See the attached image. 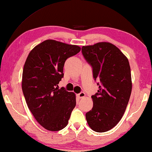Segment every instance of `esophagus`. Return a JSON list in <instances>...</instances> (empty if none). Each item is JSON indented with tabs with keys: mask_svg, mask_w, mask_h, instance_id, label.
Wrapping results in <instances>:
<instances>
[{
	"mask_svg": "<svg viewBox=\"0 0 152 152\" xmlns=\"http://www.w3.org/2000/svg\"><path fill=\"white\" fill-rule=\"evenodd\" d=\"M77 96L79 98H84L85 96V92H80L79 94H77Z\"/></svg>",
	"mask_w": 152,
	"mask_h": 152,
	"instance_id": "34e87169",
	"label": "esophagus"
}]
</instances>
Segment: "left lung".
<instances>
[{"label": "left lung", "mask_w": 152, "mask_h": 152, "mask_svg": "<svg viewBox=\"0 0 152 152\" xmlns=\"http://www.w3.org/2000/svg\"><path fill=\"white\" fill-rule=\"evenodd\" d=\"M82 54L99 80L98 92L92 95V110L86 113L94 131L104 132L113 128L122 118L132 91L131 67L127 58L110 42L83 46Z\"/></svg>", "instance_id": "1"}]
</instances>
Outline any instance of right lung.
<instances>
[{"label": "right lung", "mask_w": 152, "mask_h": 152, "mask_svg": "<svg viewBox=\"0 0 152 152\" xmlns=\"http://www.w3.org/2000/svg\"><path fill=\"white\" fill-rule=\"evenodd\" d=\"M80 48L54 40H46L29 52L22 74V91L29 110L46 130L58 131L66 127L76 106L75 94L59 88L68 58Z\"/></svg>", "instance_id": "1"}]
</instances>
